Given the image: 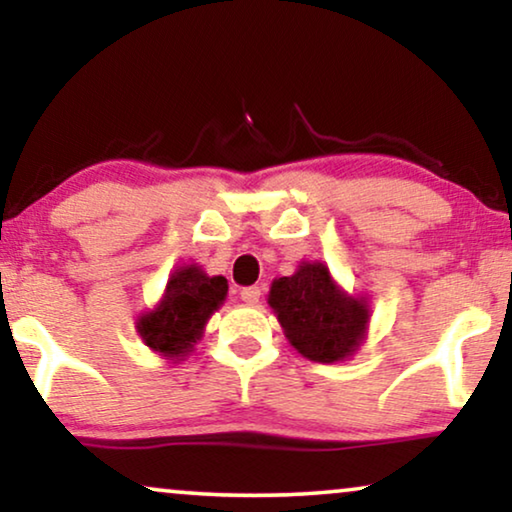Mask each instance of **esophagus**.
<instances>
[{
    "instance_id": "1",
    "label": "esophagus",
    "mask_w": 512,
    "mask_h": 512,
    "mask_svg": "<svg viewBox=\"0 0 512 512\" xmlns=\"http://www.w3.org/2000/svg\"><path fill=\"white\" fill-rule=\"evenodd\" d=\"M240 296L247 305H256L258 300H261V289H258V286H247V289L240 291Z\"/></svg>"
}]
</instances>
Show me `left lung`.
<instances>
[{
    "label": "left lung",
    "instance_id": "left-lung-1",
    "mask_svg": "<svg viewBox=\"0 0 512 512\" xmlns=\"http://www.w3.org/2000/svg\"><path fill=\"white\" fill-rule=\"evenodd\" d=\"M268 305L291 347L310 361H347L368 335V298L347 293L321 261H300L291 277L275 279Z\"/></svg>",
    "mask_w": 512,
    "mask_h": 512
}]
</instances>
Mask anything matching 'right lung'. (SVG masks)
Wrapping results in <instances>:
<instances>
[{"label": "right lung", "instance_id": "1", "mask_svg": "<svg viewBox=\"0 0 512 512\" xmlns=\"http://www.w3.org/2000/svg\"><path fill=\"white\" fill-rule=\"evenodd\" d=\"M226 296V277H209L198 263L179 265L170 272L156 307L137 317V335L163 359L172 363L184 361Z\"/></svg>", "mask_w": 512, "mask_h": 512}]
</instances>
